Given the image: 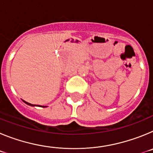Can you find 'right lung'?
<instances>
[{"mask_svg":"<svg viewBox=\"0 0 153 153\" xmlns=\"http://www.w3.org/2000/svg\"><path fill=\"white\" fill-rule=\"evenodd\" d=\"M24 101V102H25V103L26 104H27V105H29V106H34L35 105H33V104H31V103H29V102H26V101H24V100H23ZM41 106V107H47V106Z\"/></svg>","mask_w":153,"mask_h":153,"instance_id":"add662e5","label":"right lung"}]
</instances>
